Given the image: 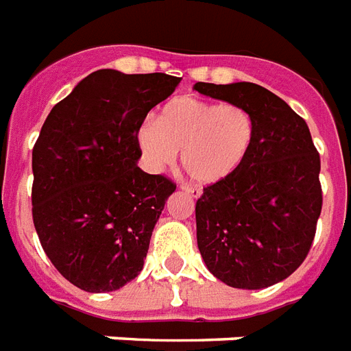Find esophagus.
I'll list each match as a JSON object with an SVG mask.
<instances>
[{
	"instance_id": "34e87169",
	"label": "esophagus",
	"mask_w": 351,
	"mask_h": 351,
	"mask_svg": "<svg viewBox=\"0 0 351 351\" xmlns=\"http://www.w3.org/2000/svg\"><path fill=\"white\" fill-rule=\"evenodd\" d=\"M182 189H184L186 193L191 195V197H195V199H199L200 195H202V189H200L199 186H189V184H182Z\"/></svg>"
}]
</instances>
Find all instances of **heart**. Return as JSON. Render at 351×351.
<instances>
[{
  "label": "heart",
  "mask_w": 351,
  "mask_h": 351,
  "mask_svg": "<svg viewBox=\"0 0 351 351\" xmlns=\"http://www.w3.org/2000/svg\"><path fill=\"white\" fill-rule=\"evenodd\" d=\"M258 134L256 117L241 104L178 97L158 121L138 128V145L152 169L169 167L182 151V164L195 180L211 184L234 175L247 162Z\"/></svg>",
  "instance_id": "obj_1"
}]
</instances>
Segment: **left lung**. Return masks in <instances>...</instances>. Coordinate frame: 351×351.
<instances>
[{
    "instance_id": "8db88e82",
    "label": "left lung",
    "mask_w": 351,
    "mask_h": 351,
    "mask_svg": "<svg viewBox=\"0 0 351 351\" xmlns=\"http://www.w3.org/2000/svg\"><path fill=\"white\" fill-rule=\"evenodd\" d=\"M195 90L252 112L256 143L234 175L204 187L195 206L206 267L230 287L263 289L291 276L311 250L322 210L320 154L307 123L254 82Z\"/></svg>"
}]
</instances>
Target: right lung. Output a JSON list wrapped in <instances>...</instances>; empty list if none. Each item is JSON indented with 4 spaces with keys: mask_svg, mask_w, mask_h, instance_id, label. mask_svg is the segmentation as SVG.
<instances>
[{
    "mask_svg": "<svg viewBox=\"0 0 351 351\" xmlns=\"http://www.w3.org/2000/svg\"><path fill=\"white\" fill-rule=\"evenodd\" d=\"M178 82L99 69L42 125L33 147V223L51 263L75 287L116 291L143 269L176 184L138 167V128Z\"/></svg>",
    "mask_w": 351,
    "mask_h": 351,
    "instance_id": "add662e5",
    "label": "right lung"
}]
</instances>
